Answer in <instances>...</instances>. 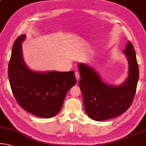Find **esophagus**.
Segmentation results:
<instances>
[{"label": "esophagus", "mask_w": 146, "mask_h": 146, "mask_svg": "<svg viewBox=\"0 0 146 146\" xmlns=\"http://www.w3.org/2000/svg\"><path fill=\"white\" fill-rule=\"evenodd\" d=\"M75 77H76V78H77V80L78 81V80H79V78H80V75H79V73H78V72H77V71H76L75 73Z\"/></svg>", "instance_id": "34e87169"}]
</instances>
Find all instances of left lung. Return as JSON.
<instances>
[{"mask_svg":"<svg viewBox=\"0 0 146 146\" xmlns=\"http://www.w3.org/2000/svg\"><path fill=\"white\" fill-rule=\"evenodd\" d=\"M129 63L128 75L118 86L105 82L93 67L84 63L78 64L80 75L78 82L84 109L88 115L96 121L117 117L128 109L133 102L139 78L136 52L130 41L123 50Z\"/></svg>","mask_w":146,"mask_h":146,"instance_id":"obj_1","label":"left lung"}]
</instances>
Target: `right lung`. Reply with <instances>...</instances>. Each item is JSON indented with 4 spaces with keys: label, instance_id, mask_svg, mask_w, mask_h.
Listing matches in <instances>:
<instances>
[{
    "label": "right lung",
    "instance_id": "add662e5",
    "mask_svg": "<svg viewBox=\"0 0 146 146\" xmlns=\"http://www.w3.org/2000/svg\"><path fill=\"white\" fill-rule=\"evenodd\" d=\"M16 39L8 65V78L16 101L23 109L37 117L49 118L60 111L68 92L76 83L75 71L41 72L31 70L24 61L22 42Z\"/></svg>",
    "mask_w": 146,
    "mask_h": 146
}]
</instances>
